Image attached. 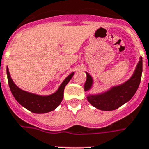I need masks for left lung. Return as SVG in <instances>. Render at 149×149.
<instances>
[{
    "mask_svg": "<svg viewBox=\"0 0 149 149\" xmlns=\"http://www.w3.org/2000/svg\"><path fill=\"white\" fill-rule=\"evenodd\" d=\"M142 72V58L138 63L135 72L129 80L118 86L112 87V89L102 94L89 95L87 100L92 106L98 109L103 111H112L119 108L123 104L131 100L137 91L140 84ZM86 81L84 85V89L87 91L90 89L93 84L91 76L86 72Z\"/></svg>",
    "mask_w": 149,
    "mask_h": 149,
    "instance_id": "obj_1",
    "label": "left lung"
}]
</instances>
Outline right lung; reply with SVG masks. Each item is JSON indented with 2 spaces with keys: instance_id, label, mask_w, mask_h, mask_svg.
Returning <instances> with one entry per match:
<instances>
[{
  "instance_id": "1",
  "label": "right lung",
  "mask_w": 149,
  "mask_h": 149,
  "mask_svg": "<svg viewBox=\"0 0 149 149\" xmlns=\"http://www.w3.org/2000/svg\"><path fill=\"white\" fill-rule=\"evenodd\" d=\"M7 74H8V80L10 89L16 100L29 111L40 114V113L51 112L60 105L63 98L64 88L69 83V81L71 79L74 72H72L65 79V80L63 82L55 93L47 96L30 93L20 89L14 84L12 80L8 68H7Z\"/></svg>"
}]
</instances>
